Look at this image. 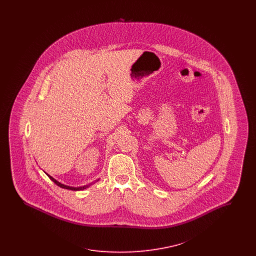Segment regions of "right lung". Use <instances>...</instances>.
<instances>
[{"mask_svg":"<svg viewBox=\"0 0 256 256\" xmlns=\"http://www.w3.org/2000/svg\"><path fill=\"white\" fill-rule=\"evenodd\" d=\"M50 178V180H52L54 182L56 183L58 186H60L61 188H64V189H68V190H73V191H80V190H84L86 188H88L91 184H89V185H84V186H80V187H72V186H68V185H65V184H62V183L60 182H58L56 180H54L52 176H50V174H46ZM96 182H98V180H97Z\"/></svg>","mask_w":256,"mask_h":256,"instance_id":"add662e5","label":"right lung"}]
</instances>
